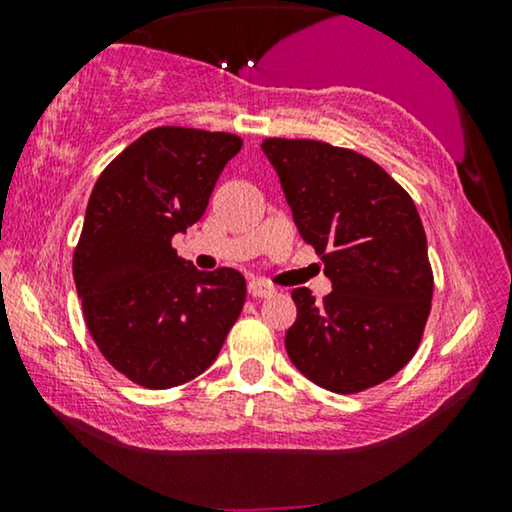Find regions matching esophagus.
<instances>
[{"label": "esophagus", "instance_id": "esophagus-1", "mask_svg": "<svg viewBox=\"0 0 512 512\" xmlns=\"http://www.w3.org/2000/svg\"><path fill=\"white\" fill-rule=\"evenodd\" d=\"M249 293L254 298H268V296H272V293H275V286H270L268 282H265V279H251Z\"/></svg>", "mask_w": 512, "mask_h": 512}]
</instances>
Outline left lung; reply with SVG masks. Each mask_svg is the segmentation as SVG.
Masks as SVG:
<instances>
[{"label":"left lung","instance_id":"1","mask_svg":"<svg viewBox=\"0 0 512 512\" xmlns=\"http://www.w3.org/2000/svg\"><path fill=\"white\" fill-rule=\"evenodd\" d=\"M298 233L324 261L333 291L293 289L286 352L335 394L394 377L422 342L433 298L426 233L408 191L352 149L317 139H263Z\"/></svg>","mask_w":512,"mask_h":512}]
</instances>
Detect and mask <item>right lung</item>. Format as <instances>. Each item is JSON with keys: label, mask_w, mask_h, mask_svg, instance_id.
<instances>
[{"label": "right lung", "mask_w": 512, "mask_h": 512, "mask_svg": "<svg viewBox=\"0 0 512 512\" xmlns=\"http://www.w3.org/2000/svg\"><path fill=\"white\" fill-rule=\"evenodd\" d=\"M242 139L163 125L104 167L90 193L74 282L97 349L146 389H170L212 366L240 317L242 272H202L172 237L205 214Z\"/></svg>", "instance_id": "1"}]
</instances>
